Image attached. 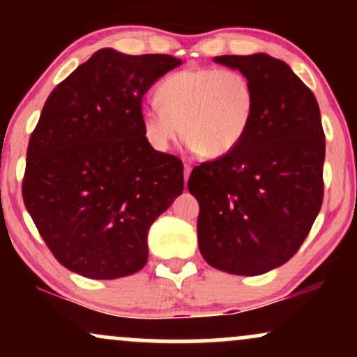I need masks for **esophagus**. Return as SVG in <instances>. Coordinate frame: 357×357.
I'll return each mask as SVG.
<instances>
[{"label":"esophagus","mask_w":357,"mask_h":357,"mask_svg":"<svg viewBox=\"0 0 357 357\" xmlns=\"http://www.w3.org/2000/svg\"><path fill=\"white\" fill-rule=\"evenodd\" d=\"M185 174H183V178H185V183H187V180L190 177V174H192V165L190 164H185Z\"/></svg>","instance_id":"esophagus-1"}]
</instances>
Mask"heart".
<instances>
[{"instance_id": "1", "label": "heart", "mask_w": 357, "mask_h": 357, "mask_svg": "<svg viewBox=\"0 0 357 357\" xmlns=\"http://www.w3.org/2000/svg\"><path fill=\"white\" fill-rule=\"evenodd\" d=\"M158 105L141 112L146 139L158 151L182 138L202 158H221L237 148L250 130L257 92L245 73L188 68L160 81Z\"/></svg>"}]
</instances>
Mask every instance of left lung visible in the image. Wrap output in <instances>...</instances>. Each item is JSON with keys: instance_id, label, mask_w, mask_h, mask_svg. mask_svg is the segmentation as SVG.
Returning <instances> with one entry per match:
<instances>
[{"instance_id": "8db88e82", "label": "left lung", "mask_w": 357, "mask_h": 357, "mask_svg": "<svg viewBox=\"0 0 357 357\" xmlns=\"http://www.w3.org/2000/svg\"><path fill=\"white\" fill-rule=\"evenodd\" d=\"M214 61L250 77L252 126L231 153L192 170L198 247L206 263L238 276L284 265L309 236L324 202L325 133L309 87L266 53Z\"/></svg>"}]
</instances>
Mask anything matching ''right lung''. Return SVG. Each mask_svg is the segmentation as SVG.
<instances>
[{
	"mask_svg": "<svg viewBox=\"0 0 357 357\" xmlns=\"http://www.w3.org/2000/svg\"><path fill=\"white\" fill-rule=\"evenodd\" d=\"M180 65L102 48L48 96L29 139L22 198L70 271L116 280L148 261L149 227L183 192V164L146 139L141 102Z\"/></svg>",
	"mask_w": 357,
	"mask_h": 357,
	"instance_id": "right-lung-1",
	"label": "right lung"
}]
</instances>
